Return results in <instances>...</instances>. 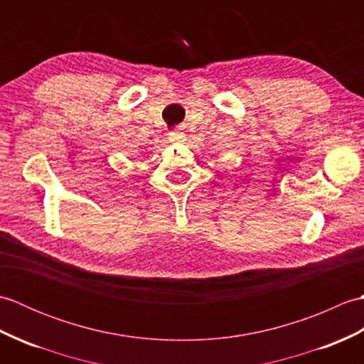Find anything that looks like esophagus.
Returning a JSON list of instances; mask_svg holds the SVG:
<instances>
[{"label":"esophagus","mask_w":364,"mask_h":364,"mask_svg":"<svg viewBox=\"0 0 364 364\" xmlns=\"http://www.w3.org/2000/svg\"><path fill=\"white\" fill-rule=\"evenodd\" d=\"M183 139H184V134L181 133V131H173V133L168 134L170 142H183Z\"/></svg>","instance_id":"obj_1"}]
</instances>
